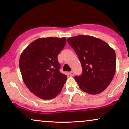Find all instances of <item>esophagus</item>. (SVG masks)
Listing matches in <instances>:
<instances>
[{
  "instance_id": "1",
  "label": "esophagus",
  "mask_w": 129,
  "mask_h": 129,
  "mask_svg": "<svg viewBox=\"0 0 129 129\" xmlns=\"http://www.w3.org/2000/svg\"><path fill=\"white\" fill-rule=\"evenodd\" d=\"M74 74V71H70L69 73V75H71V76H73Z\"/></svg>"
}]
</instances>
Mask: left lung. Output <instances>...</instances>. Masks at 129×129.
I'll return each mask as SVG.
<instances>
[{
  "label": "left lung",
  "mask_w": 129,
  "mask_h": 129,
  "mask_svg": "<svg viewBox=\"0 0 129 129\" xmlns=\"http://www.w3.org/2000/svg\"><path fill=\"white\" fill-rule=\"evenodd\" d=\"M68 43L81 63L82 73L75 76L79 88L90 94H98L109 86L116 72V54L102 39L90 35L70 37Z\"/></svg>",
  "instance_id": "8db88e82"
}]
</instances>
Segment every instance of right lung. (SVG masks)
<instances>
[{
    "mask_svg": "<svg viewBox=\"0 0 129 129\" xmlns=\"http://www.w3.org/2000/svg\"><path fill=\"white\" fill-rule=\"evenodd\" d=\"M66 44V38H41L30 43L20 55L19 68L24 83L40 99H54L66 83L67 77L59 71L58 61Z\"/></svg>",
    "mask_w": 129,
    "mask_h": 129,
    "instance_id": "obj_1",
    "label": "right lung"
}]
</instances>
